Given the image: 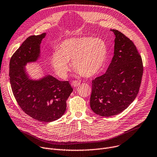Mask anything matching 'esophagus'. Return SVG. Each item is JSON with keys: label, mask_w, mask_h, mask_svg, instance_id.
Segmentation results:
<instances>
[{"label": "esophagus", "mask_w": 157, "mask_h": 157, "mask_svg": "<svg viewBox=\"0 0 157 157\" xmlns=\"http://www.w3.org/2000/svg\"><path fill=\"white\" fill-rule=\"evenodd\" d=\"M80 83L81 82L79 81H78L77 80H75L72 82V85L74 87H77L80 85Z\"/></svg>", "instance_id": "esophagus-1"}]
</instances>
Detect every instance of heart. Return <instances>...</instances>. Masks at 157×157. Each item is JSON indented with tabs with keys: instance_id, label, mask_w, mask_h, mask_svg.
<instances>
[{
	"instance_id": "heart-1",
	"label": "heart",
	"mask_w": 157,
	"mask_h": 157,
	"mask_svg": "<svg viewBox=\"0 0 157 157\" xmlns=\"http://www.w3.org/2000/svg\"><path fill=\"white\" fill-rule=\"evenodd\" d=\"M108 50L105 41L100 38H71L62 41L59 50L52 53L50 62L61 78L66 77L71 60L73 68L81 75L89 78L98 74L105 65Z\"/></svg>"
}]
</instances>
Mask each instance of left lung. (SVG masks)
Here are the masks:
<instances>
[{"mask_svg": "<svg viewBox=\"0 0 157 157\" xmlns=\"http://www.w3.org/2000/svg\"><path fill=\"white\" fill-rule=\"evenodd\" d=\"M116 36L114 55L103 75L92 80L91 110L110 117L126 109L137 97L143 72L142 59L132 41L119 31Z\"/></svg>", "mask_w": 157, "mask_h": 157, "instance_id": "8db88e82", "label": "left lung"}]
</instances>
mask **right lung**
I'll return each instance as SVG.
<instances>
[{"label": "right lung", "instance_id": "add662e5", "mask_svg": "<svg viewBox=\"0 0 157 157\" xmlns=\"http://www.w3.org/2000/svg\"><path fill=\"white\" fill-rule=\"evenodd\" d=\"M46 33L27 38L14 52L9 62V77L13 95L19 106L34 119L49 122L57 120L66 110V100L73 89L68 81L50 75L32 80L26 73L28 62H36L40 44Z\"/></svg>", "mask_w": 157, "mask_h": 157}]
</instances>
